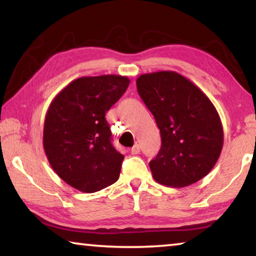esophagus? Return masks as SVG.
Instances as JSON below:
<instances>
[{
  "label": "esophagus",
  "instance_id": "obj_1",
  "mask_svg": "<svg viewBox=\"0 0 256 256\" xmlns=\"http://www.w3.org/2000/svg\"><path fill=\"white\" fill-rule=\"evenodd\" d=\"M140 146H138V144H134L133 146H132V149H131V154H138V152H140Z\"/></svg>",
  "mask_w": 256,
  "mask_h": 256
}]
</instances>
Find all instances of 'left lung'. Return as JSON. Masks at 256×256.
I'll list each match as a JSON object with an SVG mask.
<instances>
[{"label": "left lung", "instance_id": "left-lung-1", "mask_svg": "<svg viewBox=\"0 0 256 256\" xmlns=\"http://www.w3.org/2000/svg\"><path fill=\"white\" fill-rule=\"evenodd\" d=\"M136 88L162 136V148L149 162L154 180L184 188L209 174L222 154L224 130L206 94L174 71L141 74Z\"/></svg>", "mask_w": 256, "mask_h": 256}]
</instances>
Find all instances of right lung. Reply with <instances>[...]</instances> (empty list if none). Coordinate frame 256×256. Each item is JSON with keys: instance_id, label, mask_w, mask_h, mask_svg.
<instances>
[{"instance_id": "right-lung-1", "label": "right lung", "mask_w": 256, "mask_h": 256, "mask_svg": "<svg viewBox=\"0 0 256 256\" xmlns=\"http://www.w3.org/2000/svg\"><path fill=\"white\" fill-rule=\"evenodd\" d=\"M126 76H82L56 94L45 116L42 144L66 184L94 193L118 180L124 156L112 144L105 114L126 92Z\"/></svg>"}]
</instances>
